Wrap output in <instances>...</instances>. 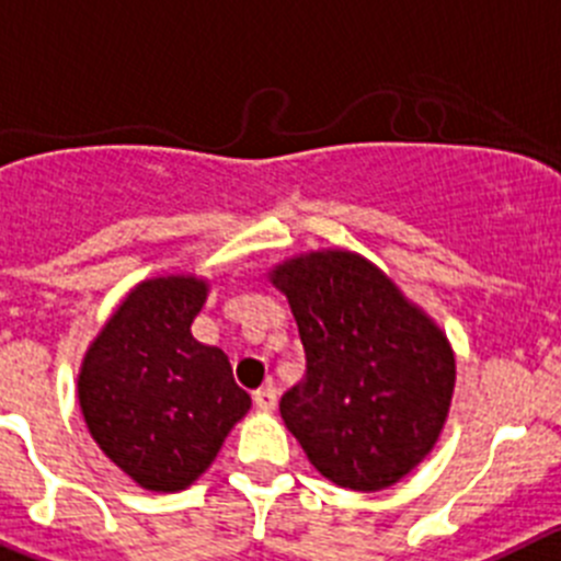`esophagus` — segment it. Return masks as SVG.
<instances>
[{
  "instance_id": "1",
  "label": "esophagus",
  "mask_w": 561,
  "mask_h": 561,
  "mask_svg": "<svg viewBox=\"0 0 561 561\" xmlns=\"http://www.w3.org/2000/svg\"><path fill=\"white\" fill-rule=\"evenodd\" d=\"M253 404L259 410H264V413H270V410L277 408V391L275 388H259L253 393Z\"/></svg>"
}]
</instances>
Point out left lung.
<instances>
[{
  "mask_svg": "<svg viewBox=\"0 0 561 561\" xmlns=\"http://www.w3.org/2000/svg\"><path fill=\"white\" fill-rule=\"evenodd\" d=\"M270 280L306 350V377L280 399L286 426L339 488H391L444 430L455 393L449 341L357 253L300 255Z\"/></svg>",
  "mask_w": 561,
  "mask_h": 561,
  "instance_id": "left-lung-1",
  "label": "left lung"
}]
</instances>
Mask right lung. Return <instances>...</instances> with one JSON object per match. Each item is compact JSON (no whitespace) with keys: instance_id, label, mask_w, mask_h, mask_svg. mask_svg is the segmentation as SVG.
<instances>
[{"instance_id":"1","label":"right lung","mask_w":561,"mask_h":561,"mask_svg":"<svg viewBox=\"0 0 561 561\" xmlns=\"http://www.w3.org/2000/svg\"><path fill=\"white\" fill-rule=\"evenodd\" d=\"M206 291L192 275L142 280L90 344L79 375L99 449L157 493L190 488L250 410L226 352L192 339Z\"/></svg>"}]
</instances>
